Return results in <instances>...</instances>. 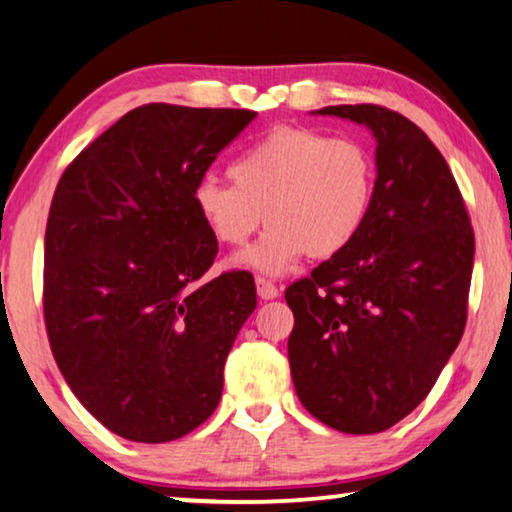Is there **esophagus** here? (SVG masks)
I'll return each instance as SVG.
<instances>
[{
    "label": "esophagus",
    "instance_id": "obj_1",
    "mask_svg": "<svg viewBox=\"0 0 512 512\" xmlns=\"http://www.w3.org/2000/svg\"><path fill=\"white\" fill-rule=\"evenodd\" d=\"M255 285H257L259 299H276L278 297V287L273 285L271 280H266L264 276H257L255 278Z\"/></svg>",
    "mask_w": 512,
    "mask_h": 512
}]
</instances>
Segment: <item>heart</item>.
Here are the masks:
<instances>
[{"instance_id": "obj_1", "label": "heart", "mask_w": 512, "mask_h": 512, "mask_svg": "<svg viewBox=\"0 0 512 512\" xmlns=\"http://www.w3.org/2000/svg\"><path fill=\"white\" fill-rule=\"evenodd\" d=\"M229 178L208 176L194 187L201 222L236 248L266 218L269 229L239 262L280 276L304 255L334 257L357 239L373 206L376 162L357 139L283 125L243 150Z\"/></svg>"}]
</instances>
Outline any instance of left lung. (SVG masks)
<instances>
[{
  "label": "left lung",
  "instance_id": "obj_1",
  "mask_svg": "<svg viewBox=\"0 0 512 512\" xmlns=\"http://www.w3.org/2000/svg\"><path fill=\"white\" fill-rule=\"evenodd\" d=\"M322 115L376 139L369 220L343 253L285 290L299 401L343 434H378L431 392L462 341L475 239L455 176L415 122L378 104Z\"/></svg>",
  "mask_w": 512,
  "mask_h": 512
}]
</instances>
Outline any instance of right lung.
Segmentation results:
<instances>
[{
  "label": "right lung",
  "mask_w": 512,
  "mask_h": 512,
  "mask_svg": "<svg viewBox=\"0 0 512 512\" xmlns=\"http://www.w3.org/2000/svg\"><path fill=\"white\" fill-rule=\"evenodd\" d=\"M143 104L64 169L43 243V320L76 399L127 441H176L222 397L234 338L257 306L218 255L194 187L255 118Z\"/></svg>",
  "instance_id": "1"
}]
</instances>
